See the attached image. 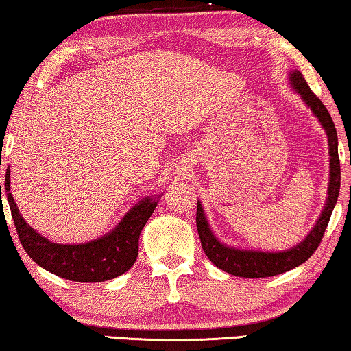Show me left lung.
Instances as JSON below:
<instances>
[{
	"label": "left lung",
	"mask_w": 351,
	"mask_h": 351,
	"mask_svg": "<svg viewBox=\"0 0 351 351\" xmlns=\"http://www.w3.org/2000/svg\"><path fill=\"white\" fill-rule=\"evenodd\" d=\"M290 82H292L293 88L296 89L303 100L311 106L314 114L319 117L323 128L328 134V143H330V168H331V177H330V186H328V199L326 206L323 208L322 217L317 221L315 228L311 230V234L306 237L303 243L292 247V250L285 252H258V251H240L234 250V247H228L223 243H219L217 237L210 230L206 215L201 202H197V212H196V226L197 234L201 239L202 250L206 256L210 258V262L218 268L224 269L226 273L234 274V276L240 278H268L276 276L284 271H289L295 267L304 263L307 258L314 254L317 247L322 243L323 234L330 223L332 208L336 206V201L339 197V190H341V163H339V154H337V133L334 122L331 119L330 112H328L326 106L323 101L312 93L309 86H307L303 73L292 72L290 75Z\"/></svg>",
	"instance_id": "obj_1"
}]
</instances>
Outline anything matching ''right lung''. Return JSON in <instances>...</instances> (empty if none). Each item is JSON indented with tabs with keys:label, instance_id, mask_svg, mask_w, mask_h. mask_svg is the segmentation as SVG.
Returning <instances> with one entry per match:
<instances>
[{
	"label": "right lung",
	"instance_id": "add662e5",
	"mask_svg": "<svg viewBox=\"0 0 351 351\" xmlns=\"http://www.w3.org/2000/svg\"><path fill=\"white\" fill-rule=\"evenodd\" d=\"M9 168L4 188L20 243L32 261L59 278L77 282H101L133 267L138 257L139 234L157 207V199H144L128 212L110 235L84 245L51 243L21 218L10 190Z\"/></svg>",
	"mask_w": 351,
	"mask_h": 351
}]
</instances>
